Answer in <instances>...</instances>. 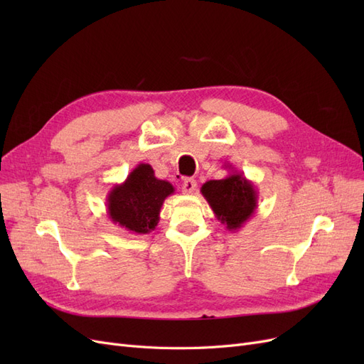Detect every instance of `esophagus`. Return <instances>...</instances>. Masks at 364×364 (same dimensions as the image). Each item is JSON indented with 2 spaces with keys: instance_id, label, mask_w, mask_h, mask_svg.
Here are the masks:
<instances>
[{
  "instance_id": "34e87169",
  "label": "esophagus",
  "mask_w": 364,
  "mask_h": 364,
  "mask_svg": "<svg viewBox=\"0 0 364 364\" xmlns=\"http://www.w3.org/2000/svg\"><path fill=\"white\" fill-rule=\"evenodd\" d=\"M196 186H197V182L191 178H186L183 179V183H182V193L183 194H193L196 191Z\"/></svg>"
}]
</instances>
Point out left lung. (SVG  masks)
Returning <instances> with one entry per match:
<instances>
[{"mask_svg":"<svg viewBox=\"0 0 364 364\" xmlns=\"http://www.w3.org/2000/svg\"><path fill=\"white\" fill-rule=\"evenodd\" d=\"M229 173L225 179L208 181L202 185L200 193L211 206L217 220L226 226L228 230H238L247 220L255 214L258 208V193L255 185L246 179L243 173L228 165Z\"/></svg>","mask_w":364,"mask_h":364,"instance_id":"left-lung-1","label":"left lung"}]
</instances>
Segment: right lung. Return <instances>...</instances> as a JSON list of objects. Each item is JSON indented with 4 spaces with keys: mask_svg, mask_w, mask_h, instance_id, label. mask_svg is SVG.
<instances>
[{
    "mask_svg": "<svg viewBox=\"0 0 364 364\" xmlns=\"http://www.w3.org/2000/svg\"><path fill=\"white\" fill-rule=\"evenodd\" d=\"M173 193L174 186L158 179L151 165L139 164L109 191L107 215L132 234H149L158 226L162 203Z\"/></svg>",
    "mask_w": 364,
    "mask_h": 364,
    "instance_id": "right-lung-1",
    "label": "right lung"
}]
</instances>
